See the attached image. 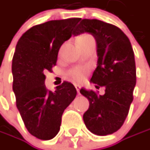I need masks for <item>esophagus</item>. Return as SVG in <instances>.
Masks as SVG:
<instances>
[{
	"label": "esophagus",
	"instance_id": "obj_1",
	"mask_svg": "<svg viewBox=\"0 0 150 150\" xmlns=\"http://www.w3.org/2000/svg\"><path fill=\"white\" fill-rule=\"evenodd\" d=\"M74 86H75V88H76V90L78 91V93H79V91H80L81 89V86L79 84H77V83H75L74 84Z\"/></svg>",
	"mask_w": 150,
	"mask_h": 150
}]
</instances>
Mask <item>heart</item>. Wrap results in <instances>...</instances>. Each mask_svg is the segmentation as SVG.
<instances>
[{
  "instance_id": "1",
  "label": "heart",
  "mask_w": 150,
  "mask_h": 150,
  "mask_svg": "<svg viewBox=\"0 0 150 150\" xmlns=\"http://www.w3.org/2000/svg\"><path fill=\"white\" fill-rule=\"evenodd\" d=\"M92 40H94L92 36L89 35V34H83V35H81L78 38L77 42H78V44L80 45V44L85 43V42H87L89 41H92ZM88 72H89V68L88 67H75V68L71 70L69 74L74 80L81 82L86 78Z\"/></svg>"
}]
</instances>
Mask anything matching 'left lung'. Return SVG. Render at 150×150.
I'll use <instances>...</instances> for the list:
<instances>
[{
    "instance_id": "left-lung-1",
    "label": "left lung",
    "mask_w": 150,
    "mask_h": 150,
    "mask_svg": "<svg viewBox=\"0 0 150 150\" xmlns=\"http://www.w3.org/2000/svg\"><path fill=\"white\" fill-rule=\"evenodd\" d=\"M90 33L96 42L97 67L91 82L96 89L104 87L98 95L84 88L80 93L90 102L83 119L92 133L106 136L117 132L128 115L133 101L136 85V64L129 38L117 26L98 19H82L74 36Z\"/></svg>"
}]
</instances>
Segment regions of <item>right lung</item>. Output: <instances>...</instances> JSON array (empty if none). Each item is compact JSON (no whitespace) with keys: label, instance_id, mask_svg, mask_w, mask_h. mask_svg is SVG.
<instances>
[{"label":"right lung","instance_id":"add662e5","mask_svg":"<svg viewBox=\"0 0 150 150\" xmlns=\"http://www.w3.org/2000/svg\"><path fill=\"white\" fill-rule=\"evenodd\" d=\"M80 18L51 20L31 27L19 38L13 58V90L16 106L28 132L42 140L59 131L64 110L77 91L64 81L54 91L47 90L45 71L56 65L60 46L71 37Z\"/></svg>","mask_w":150,"mask_h":150}]
</instances>
